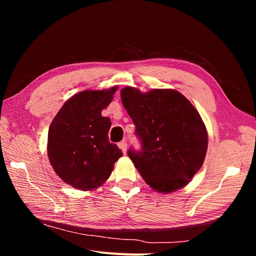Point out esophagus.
<instances>
[{"label":"esophagus","instance_id":"esophagus-1","mask_svg":"<svg viewBox=\"0 0 256 256\" xmlns=\"http://www.w3.org/2000/svg\"><path fill=\"white\" fill-rule=\"evenodd\" d=\"M118 147L122 150V152L124 154H126V152H127V141L126 140H122V142H120L118 143Z\"/></svg>","mask_w":256,"mask_h":256}]
</instances>
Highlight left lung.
<instances>
[{
    "label": "left lung",
    "instance_id": "left-lung-1",
    "mask_svg": "<svg viewBox=\"0 0 256 256\" xmlns=\"http://www.w3.org/2000/svg\"><path fill=\"white\" fill-rule=\"evenodd\" d=\"M122 102L136 125L141 150L128 156L154 190L168 193L184 187L202 166L208 138L202 118L175 90L142 92L127 86Z\"/></svg>",
    "mask_w": 256,
    "mask_h": 256
}]
</instances>
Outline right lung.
I'll use <instances>...</instances> for the list:
<instances>
[{
	"mask_svg": "<svg viewBox=\"0 0 256 256\" xmlns=\"http://www.w3.org/2000/svg\"><path fill=\"white\" fill-rule=\"evenodd\" d=\"M118 86L83 90L60 108L48 132V157L66 184L82 191L98 188L110 177L122 152L109 142L111 120L102 111L111 104Z\"/></svg>",
	"mask_w": 256,
	"mask_h": 256,
	"instance_id": "obj_1",
	"label": "right lung"
}]
</instances>
